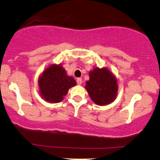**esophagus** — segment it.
<instances>
[{
  "label": "esophagus",
  "mask_w": 160,
  "mask_h": 160,
  "mask_svg": "<svg viewBox=\"0 0 160 160\" xmlns=\"http://www.w3.org/2000/svg\"><path fill=\"white\" fill-rule=\"evenodd\" d=\"M76 82H77V84H78V85H82V78H78L76 79Z\"/></svg>",
  "instance_id": "1"
}]
</instances>
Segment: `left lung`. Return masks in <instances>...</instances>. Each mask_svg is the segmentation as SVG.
I'll use <instances>...</instances> for the list:
<instances>
[{
  "instance_id": "1",
  "label": "left lung",
  "mask_w": 160,
  "mask_h": 160,
  "mask_svg": "<svg viewBox=\"0 0 160 160\" xmlns=\"http://www.w3.org/2000/svg\"><path fill=\"white\" fill-rule=\"evenodd\" d=\"M90 79L86 82L91 99L100 106L112 103L117 94V82L110 71L106 68H94L90 72Z\"/></svg>"
}]
</instances>
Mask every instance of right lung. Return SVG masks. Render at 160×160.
I'll return each instance as SVG.
<instances>
[{"label": "right lung", "instance_id": "add662e5", "mask_svg": "<svg viewBox=\"0 0 160 160\" xmlns=\"http://www.w3.org/2000/svg\"><path fill=\"white\" fill-rule=\"evenodd\" d=\"M75 85L74 78L66 75L61 65L49 66L38 79L41 95L44 100L51 103L60 102L69 89Z\"/></svg>", "mask_w": 160, "mask_h": 160}]
</instances>
